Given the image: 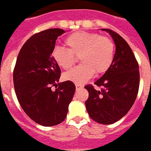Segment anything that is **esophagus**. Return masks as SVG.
<instances>
[{"label":"esophagus","instance_id":"34e87169","mask_svg":"<svg viewBox=\"0 0 151 151\" xmlns=\"http://www.w3.org/2000/svg\"><path fill=\"white\" fill-rule=\"evenodd\" d=\"M76 88L77 89H81V88H83V85H78V84H76Z\"/></svg>","mask_w":151,"mask_h":151}]
</instances>
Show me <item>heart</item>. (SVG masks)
<instances>
[{"instance_id": "b5f03b06", "label": "heart", "mask_w": 151, "mask_h": 151, "mask_svg": "<svg viewBox=\"0 0 151 151\" xmlns=\"http://www.w3.org/2000/svg\"><path fill=\"white\" fill-rule=\"evenodd\" d=\"M67 49L56 46L52 50V58L60 67L68 70L79 56L80 65L66 72L64 78L75 84H84L94 76L105 73L114 59V44L106 37L96 33L78 31L65 40Z\"/></svg>"}]
</instances>
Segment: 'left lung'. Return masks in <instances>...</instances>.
<instances>
[{
    "mask_svg": "<svg viewBox=\"0 0 151 151\" xmlns=\"http://www.w3.org/2000/svg\"><path fill=\"white\" fill-rule=\"evenodd\" d=\"M110 34L116 46L114 59L109 70L94 83L85 88L88 92L85 102L88 115L99 124H110L119 121L135 103L139 86V64L129 44L116 32L101 29Z\"/></svg>",
    "mask_w": 151,
    "mask_h": 151,
    "instance_id": "1",
    "label": "left lung"
}]
</instances>
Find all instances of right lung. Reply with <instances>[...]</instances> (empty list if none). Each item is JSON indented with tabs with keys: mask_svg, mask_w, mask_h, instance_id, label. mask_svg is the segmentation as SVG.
Here are the masks:
<instances>
[{
	"mask_svg": "<svg viewBox=\"0 0 151 151\" xmlns=\"http://www.w3.org/2000/svg\"><path fill=\"white\" fill-rule=\"evenodd\" d=\"M62 29L34 34L18 55L13 82L18 101L24 112L37 124L49 127L60 124L68 113L76 87L72 81L59 82L61 70L52 53ZM52 86L58 88L55 91Z\"/></svg>",
	"mask_w": 151,
	"mask_h": 151,
	"instance_id": "right-lung-1",
	"label": "right lung"
}]
</instances>
